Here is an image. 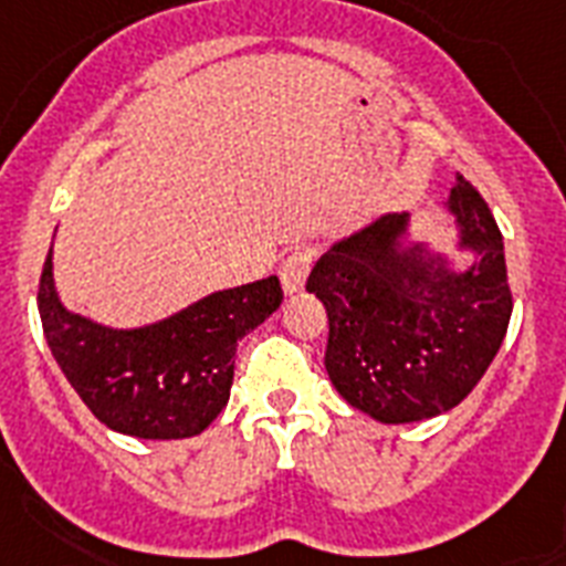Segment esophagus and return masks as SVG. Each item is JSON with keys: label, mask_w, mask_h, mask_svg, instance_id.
<instances>
[{"label": "esophagus", "mask_w": 566, "mask_h": 566, "mask_svg": "<svg viewBox=\"0 0 566 566\" xmlns=\"http://www.w3.org/2000/svg\"><path fill=\"white\" fill-rule=\"evenodd\" d=\"M312 269V254L310 251H294L283 260V269H280V286H283V294H297L306 286V277H310Z\"/></svg>", "instance_id": "obj_1"}]
</instances>
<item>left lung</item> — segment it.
I'll list each match as a JSON object with an SVG mask.
<instances>
[{
	"instance_id": "obj_1",
	"label": "left lung",
	"mask_w": 566,
	"mask_h": 566,
	"mask_svg": "<svg viewBox=\"0 0 566 566\" xmlns=\"http://www.w3.org/2000/svg\"><path fill=\"white\" fill-rule=\"evenodd\" d=\"M442 208L451 251L417 240L410 213H381L338 237L306 280L329 317L326 373L376 422L457 408L506 338L512 292L492 210L462 176ZM454 253H471L470 265Z\"/></svg>"
}]
</instances>
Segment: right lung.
I'll return each mask as SVG.
<instances>
[{"mask_svg":"<svg viewBox=\"0 0 566 566\" xmlns=\"http://www.w3.org/2000/svg\"><path fill=\"white\" fill-rule=\"evenodd\" d=\"M36 303L51 356L106 428L185 440L222 413L237 344L280 310L283 292L277 277H265L205 294L153 324L106 326L60 301L51 242Z\"/></svg>","mask_w":566,"mask_h":566,"instance_id":"1","label":"right lung"}]
</instances>
